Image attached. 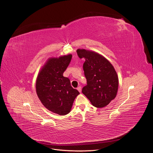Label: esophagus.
Wrapping results in <instances>:
<instances>
[{"label": "esophagus", "mask_w": 153, "mask_h": 153, "mask_svg": "<svg viewBox=\"0 0 153 153\" xmlns=\"http://www.w3.org/2000/svg\"><path fill=\"white\" fill-rule=\"evenodd\" d=\"M77 90L80 93L81 92V91H82V88H81V87L80 86H79V87H78L77 88Z\"/></svg>", "instance_id": "34e87169"}]
</instances>
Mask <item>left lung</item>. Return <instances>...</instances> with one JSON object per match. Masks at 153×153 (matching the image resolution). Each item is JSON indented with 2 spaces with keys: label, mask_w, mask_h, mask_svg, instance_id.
Listing matches in <instances>:
<instances>
[{
  "label": "left lung",
  "mask_w": 153,
  "mask_h": 153,
  "mask_svg": "<svg viewBox=\"0 0 153 153\" xmlns=\"http://www.w3.org/2000/svg\"><path fill=\"white\" fill-rule=\"evenodd\" d=\"M79 58H84L83 65L87 85L82 93L97 108H103L115 98L118 89V77L110 62L93 51L78 49Z\"/></svg>",
  "instance_id": "8db88e82"
}]
</instances>
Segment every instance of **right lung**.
Segmentation results:
<instances>
[{
  "mask_svg": "<svg viewBox=\"0 0 153 153\" xmlns=\"http://www.w3.org/2000/svg\"><path fill=\"white\" fill-rule=\"evenodd\" d=\"M72 58L71 54L51 57L41 68L36 80V92L43 105L52 112L65 115L70 112L79 92L63 76Z\"/></svg>",
  "mask_w": 153,
  "mask_h": 153,
  "instance_id": "1",
  "label": "right lung"
}]
</instances>
